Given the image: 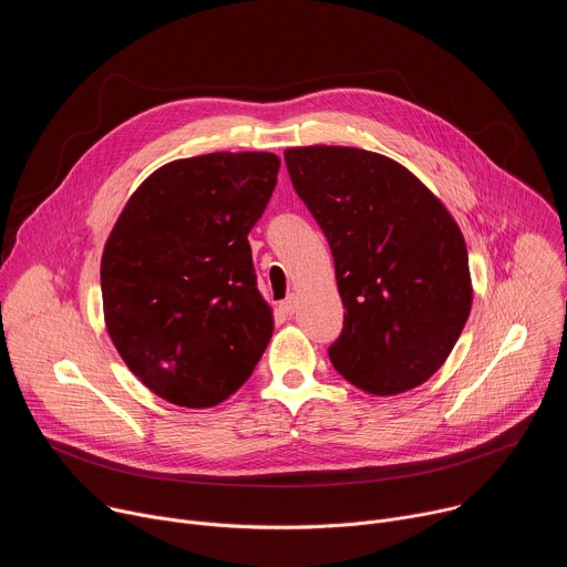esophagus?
Instances as JSON below:
<instances>
[{"label":"esophagus","instance_id":"34e87169","mask_svg":"<svg viewBox=\"0 0 567 567\" xmlns=\"http://www.w3.org/2000/svg\"><path fill=\"white\" fill-rule=\"evenodd\" d=\"M296 307H298V298L291 293V296H287L282 302H280V309L287 313V316H291L293 311H296Z\"/></svg>","mask_w":567,"mask_h":567}]
</instances>
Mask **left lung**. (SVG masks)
<instances>
[{
    "instance_id": "8db88e82",
    "label": "left lung",
    "mask_w": 567,
    "mask_h": 567,
    "mask_svg": "<svg viewBox=\"0 0 567 567\" xmlns=\"http://www.w3.org/2000/svg\"><path fill=\"white\" fill-rule=\"evenodd\" d=\"M298 197L326 233L346 307L330 359L368 394L422 385L449 359L471 311L464 235L396 161L343 145L285 150Z\"/></svg>"
}]
</instances>
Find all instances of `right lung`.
Masks as SVG:
<instances>
[{
  "instance_id": "1",
  "label": "right lung",
  "mask_w": 567,
  "mask_h": 567,
  "mask_svg": "<svg viewBox=\"0 0 567 567\" xmlns=\"http://www.w3.org/2000/svg\"><path fill=\"white\" fill-rule=\"evenodd\" d=\"M271 152H213L154 171L101 260L105 326L156 396L210 409L245 383L274 334L249 230L276 188Z\"/></svg>"
}]
</instances>
